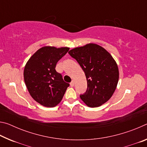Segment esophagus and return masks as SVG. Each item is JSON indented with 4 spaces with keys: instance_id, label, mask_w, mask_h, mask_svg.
Instances as JSON below:
<instances>
[{
    "instance_id": "obj_1",
    "label": "esophagus",
    "mask_w": 147,
    "mask_h": 147,
    "mask_svg": "<svg viewBox=\"0 0 147 147\" xmlns=\"http://www.w3.org/2000/svg\"><path fill=\"white\" fill-rule=\"evenodd\" d=\"M74 85V82L73 80V81H72L70 83V86H71V87H73Z\"/></svg>"
}]
</instances>
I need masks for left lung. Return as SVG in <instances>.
Wrapping results in <instances>:
<instances>
[{"label":"left lung","instance_id":"8db88e82","mask_svg":"<svg viewBox=\"0 0 147 147\" xmlns=\"http://www.w3.org/2000/svg\"><path fill=\"white\" fill-rule=\"evenodd\" d=\"M69 54L78 61L86 76L88 88L86 93L80 95L82 100L90 108L106 102L115 92L119 77L112 56L94 43L71 49Z\"/></svg>","mask_w":147,"mask_h":147}]
</instances>
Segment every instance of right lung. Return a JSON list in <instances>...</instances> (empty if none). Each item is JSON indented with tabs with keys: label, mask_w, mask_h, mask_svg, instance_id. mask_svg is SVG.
<instances>
[{
	"label": "right lung",
	"mask_w": 147,
	"mask_h": 147,
	"mask_svg": "<svg viewBox=\"0 0 147 147\" xmlns=\"http://www.w3.org/2000/svg\"><path fill=\"white\" fill-rule=\"evenodd\" d=\"M69 47H41L27 61L24 80L30 94L41 105L53 108L61 101L69 84L56 71L58 61L69 51Z\"/></svg>",
	"instance_id": "right-lung-1"
}]
</instances>
